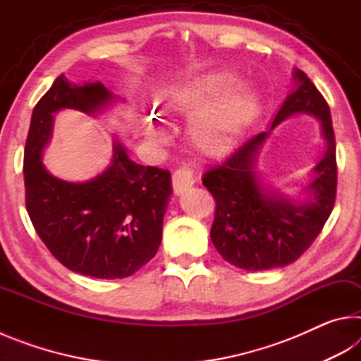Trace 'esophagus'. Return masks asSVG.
<instances>
[{"label": "esophagus", "instance_id": "obj_1", "mask_svg": "<svg viewBox=\"0 0 361 361\" xmlns=\"http://www.w3.org/2000/svg\"><path fill=\"white\" fill-rule=\"evenodd\" d=\"M172 185L175 194L186 192L194 185V172L188 166H180L172 175Z\"/></svg>", "mask_w": 361, "mask_h": 361}]
</instances>
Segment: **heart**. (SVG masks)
Wrapping results in <instances>:
<instances>
[{"instance_id": "b5f03b06", "label": "heart", "mask_w": 361, "mask_h": 361, "mask_svg": "<svg viewBox=\"0 0 361 361\" xmlns=\"http://www.w3.org/2000/svg\"><path fill=\"white\" fill-rule=\"evenodd\" d=\"M240 78L231 70H213L181 82L167 94L175 111L192 116V142L205 152L228 148L259 106V95L252 85H239ZM142 130L151 143H167L169 132L154 114L145 116Z\"/></svg>"}]
</instances>
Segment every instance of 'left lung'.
I'll return each instance as SVG.
<instances>
[{
  "instance_id": "1",
  "label": "left lung",
  "mask_w": 361,
  "mask_h": 361,
  "mask_svg": "<svg viewBox=\"0 0 361 361\" xmlns=\"http://www.w3.org/2000/svg\"><path fill=\"white\" fill-rule=\"evenodd\" d=\"M295 90L286 97L267 130L243 140L221 164L204 173L202 183L216 200L210 239L232 266L267 271L295 262L325 226L334 207L336 142L331 113L305 73L293 70ZM296 114L321 121L327 149L313 169V180L296 201L266 185L257 172V154L270 132Z\"/></svg>"
}]
</instances>
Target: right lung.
<instances>
[{
    "instance_id": "add662e5",
    "label": "right lung",
    "mask_w": 361,
    "mask_h": 361,
    "mask_svg": "<svg viewBox=\"0 0 361 361\" xmlns=\"http://www.w3.org/2000/svg\"><path fill=\"white\" fill-rule=\"evenodd\" d=\"M119 100L100 81L79 85L60 75L36 103L23 157L27 212L41 240L70 271L95 279L129 277L154 258L173 191L170 172L133 162L114 140L102 173L66 181L46 169L42 151L59 111L95 116Z\"/></svg>"
}]
</instances>
